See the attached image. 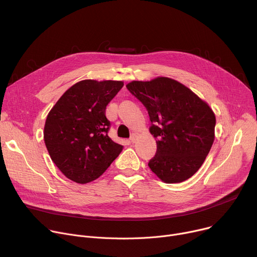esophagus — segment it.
Here are the masks:
<instances>
[{"label":"esophagus","instance_id":"obj_1","mask_svg":"<svg viewBox=\"0 0 257 257\" xmlns=\"http://www.w3.org/2000/svg\"><path fill=\"white\" fill-rule=\"evenodd\" d=\"M136 140H137V133H132L130 136V141L134 143Z\"/></svg>","mask_w":257,"mask_h":257}]
</instances>
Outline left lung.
Returning a JSON list of instances; mask_svg holds the SVG:
<instances>
[{
	"label": "left lung",
	"mask_w": 257,
	"mask_h": 257,
	"mask_svg": "<svg viewBox=\"0 0 257 257\" xmlns=\"http://www.w3.org/2000/svg\"><path fill=\"white\" fill-rule=\"evenodd\" d=\"M126 87L148 109L152 122L157 153L149 163L151 170L168 184L192 177L214 140L212 109L188 87L168 77L132 81Z\"/></svg>",
	"instance_id": "8db88e82"
}]
</instances>
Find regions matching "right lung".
I'll return each mask as SVG.
<instances>
[{"label": "right lung", "mask_w": 257, "mask_h": 257, "mask_svg": "<svg viewBox=\"0 0 257 257\" xmlns=\"http://www.w3.org/2000/svg\"><path fill=\"white\" fill-rule=\"evenodd\" d=\"M122 81L86 79L71 86L50 111L44 139L52 161L80 184L97 179L123 151L107 136L111 123L105 107Z\"/></svg>", "instance_id": "1"}]
</instances>
